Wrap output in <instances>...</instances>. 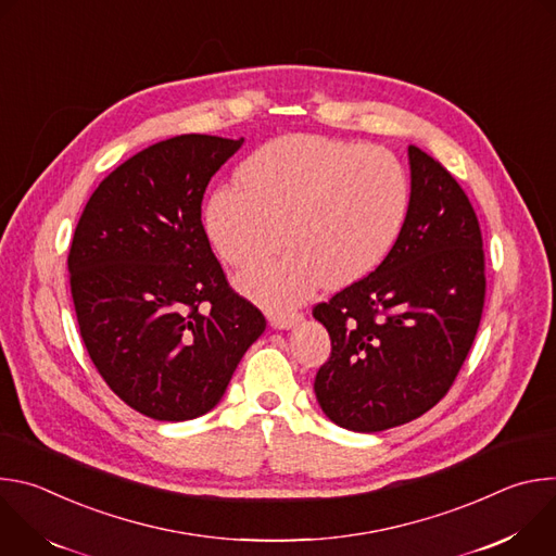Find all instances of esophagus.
I'll use <instances>...</instances> for the list:
<instances>
[{"instance_id":"esophagus-1","label":"esophagus","mask_w":556,"mask_h":556,"mask_svg":"<svg viewBox=\"0 0 556 556\" xmlns=\"http://www.w3.org/2000/svg\"><path fill=\"white\" fill-rule=\"evenodd\" d=\"M270 326L275 330H292L299 321H301V314L292 312V314H270Z\"/></svg>"}]
</instances>
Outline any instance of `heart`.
I'll use <instances>...</instances> for the list:
<instances>
[{
  "instance_id": "1",
  "label": "heart",
  "mask_w": 556,
  "mask_h": 556,
  "mask_svg": "<svg viewBox=\"0 0 556 556\" xmlns=\"http://www.w3.org/2000/svg\"><path fill=\"white\" fill-rule=\"evenodd\" d=\"M240 187L217 189L204 208L215 253L230 266L277 260L237 275V288L286 314L324 283L350 286L393 249L409 208V178L380 147L292 134L260 147L237 172Z\"/></svg>"
}]
</instances>
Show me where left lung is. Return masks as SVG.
<instances>
[{"mask_svg": "<svg viewBox=\"0 0 556 556\" xmlns=\"http://www.w3.org/2000/svg\"><path fill=\"white\" fill-rule=\"evenodd\" d=\"M412 193L382 264L314 307L332 339L314 393L339 427L412 422L453 384L478 334L486 277L480 222L455 178L409 147Z\"/></svg>", "mask_w": 556, "mask_h": 556, "instance_id": "1", "label": "left lung"}]
</instances>
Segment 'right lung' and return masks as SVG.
I'll use <instances>...</instances> for the list:
<instances>
[{
    "instance_id": "add662e5",
    "label": "right lung",
    "mask_w": 556,
    "mask_h": 556,
    "mask_svg": "<svg viewBox=\"0 0 556 556\" xmlns=\"http://www.w3.org/2000/svg\"><path fill=\"white\" fill-rule=\"evenodd\" d=\"M244 144L206 134L155 142L88 200L67 255L84 343L110 389L147 418L211 412L264 314L235 294L202 226V198Z\"/></svg>"
}]
</instances>
